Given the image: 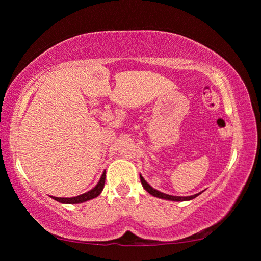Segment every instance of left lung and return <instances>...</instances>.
<instances>
[{
  "mask_svg": "<svg viewBox=\"0 0 261 261\" xmlns=\"http://www.w3.org/2000/svg\"><path fill=\"white\" fill-rule=\"evenodd\" d=\"M140 180H141V184L144 189L147 192H149L152 196H154V197H158V198H163V199H169V201H176V202H181V201H190V199H194L197 197L198 195H201V192L199 194H195L192 196H185V197H180V196H172V195H167V194H164V192H160L158 190H155V189H153L151 185H149L147 181L144 179V177L140 174Z\"/></svg>",
  "mask_w": 261,
  "mask_h": 261,
  "instance_id": "1",
  "label": "left lung"
}]
</instances>
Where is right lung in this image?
<instances>
[{
    "label": "right lung",
    "mask_w": 261,
    "mask_h": 261,
    "mask_svg": "<svg viewBox=\"0 0 261 261\" xmlns=\"http://www.w3.org/2000/svg\"><path fill=\"white\" fill-rule=\"evenodd\" d=\"M105 181H106V171L102 173L101 176V179L96 185L95 188H92L90 191L85 192V194H82L80 196H76V197H70V198H65V197H53V199H56V201H58L60 203H65V204H77V203H83V202H87L89 199H92L95 197H97V196L101 194L103 188H105Z\"/></svg>",
    "instance_id": "add662e5"
}]
</instances>
